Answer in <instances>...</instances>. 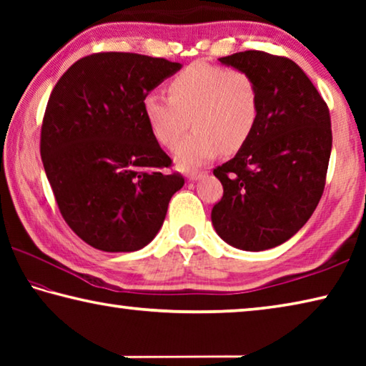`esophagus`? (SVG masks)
<instances>
[{
    "label": "esophagus",
    "instance_id": "obj_1",
    "mask_svg": "<svg viewBox=\"0 0 366 366\" xmlns=\"http://www.w3.org/2000/svg\"><path fill=\"white\" fill-rule=\"evenodd\" d=\"M203 174H205L203 171H190L187 177H189V181H198V179H200Z\"/></svg>",
    "mask_w": 366,
    "mask_h": 366
}]
</instances>
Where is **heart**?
Masks as SVG:
<instances>
[{"label": "heart", "mask_w": 366, "mask_h": 366, "mask_svg": "<svg viewBox=\"0 0 366 366\" xmlns=\"http://www.w3.org/2000/svg\"><path fill=\"white\" fill-rule=\"evenodd\" d=\"M169 97L152 90L144 97L145 119L161 145L172 147L189 127L194 131L176 147L182 168L232 154L252 137L259 117V90L249 72L237 67L195 63L168 84Z\"/></svg>", "instance_id": "heart-1"}]
</instances>
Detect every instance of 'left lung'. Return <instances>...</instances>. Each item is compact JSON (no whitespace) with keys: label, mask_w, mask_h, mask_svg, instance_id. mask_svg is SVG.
I'll return each mask as SVG.
<instances>
[{"label":"left lung","mask_w":366,"mask_h":366,"mask_svg":"<svg viewBox=\"0 0 366 366\" xmlns=\"http://www.w3.org/2000/svg\"><path fill=\"white\" fill-rule=\"evenodd\" d=\"M219 61L255 79L259 117L237 154L213 169L224 194L212 221L235 249H272L302 229L323 195L332 147L330 109L286 56L249 49Z\"/></svg>","instance_id":"8db88e82"}]
</instances>
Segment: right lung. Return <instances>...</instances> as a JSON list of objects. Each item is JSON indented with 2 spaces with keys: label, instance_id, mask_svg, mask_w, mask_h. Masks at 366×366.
<instances>
[{
  "label": "right lung",
  "instance_id": "right-lung-1",
  "mask_svg": "<svg viewBox=\"0 0 366 366\" xmlns=\"http://www.w3.org/2000/svg\"><path fill=\"white\" fill-rule=\"evenodd\" d=\"M181 64L137 53H95L54 85L43 116L40 154L58 208L94 249L135 252L163 226L184 185L168 174L144 114V97Z\"/></svg>",
  "mask_w": 366,
  "mask_h": 366
}]
</instances>
